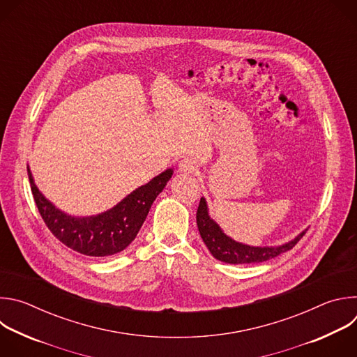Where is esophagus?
I'll return each mask as SVG.
<instances>
[{
	"label": "esophagus",
	"instance_id": "34e87169",
	"mask_svg": "<svg viewBox=\"0 0 357 357\" xmlns=\"http://www.w3.org/2000/svg\"><path fill=\"white\" fill-rule=\"evenodd\" d=\"M178 169H179L181 174L189 175V174H195V172L197 171V165H196V162H195L193 160H190V158H183V160L179 162Z\"/></svg>",
	"mask_w": 357,
	"mask_h": 357
}]
</instances>
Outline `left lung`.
I'll list each match as a JSON object with an SVG mask.
<instances>
[{"label":"left lung","instance_id":"obj_1","mask_svg":"<svg viewBox=\"0 0 357 357\" xmlns=\"http://www.w3.org/2000/svg\"><path fill=\"white\" fill-rule=\"evenodd\" d=\"M196 223L203 243L206 244L212 256L227 264H251V263H263L270 259H274L280 254L291 250L305 234V230L299 233L295 238L284 243L281 245H264L256 247L248 245L240 241L233 240L222 227L211 218L208 203L205 197H200L199 208L196 212Z\"/></svg>","mask_w":357,"mask_h":357}]
</instances>
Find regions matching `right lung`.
<instances>
[{"label":"right lung","instance_id":"obj_1","mask_svg":"<svg viewBox=\"0 0 357 357\" xmlns=\"http://www.w3.org/2000/svg\"><path fill=\"white\" fill-rule=\"evenodd\" d=\"M169 168L137 188L112 209L93 216H72L58 209L35 185L28 165V178L36 208L52 234L76 252L106 257L123 251L137 237L152 203L172 178Z\"/></svg>","mask_w":357,"mask_h":357}]
</instances>
